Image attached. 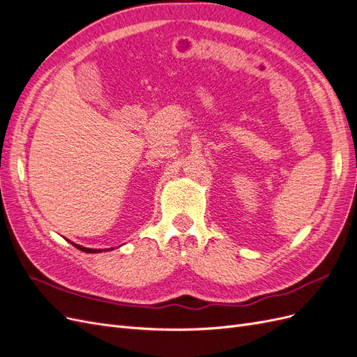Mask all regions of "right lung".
I'll list each match as a JSON object with an SVG mask.
<instances>
[{"label": "right lung", "instance_id": "right-lung-1", "mask_svg": "<svg viewBox=\"0 0 357 357\" xmlns=\"http://www.w3.org/2000/svg\"><path fill=\"white\" fill-rule=\"evenodd\" d=\"M77 249H79V250H83V252H86V254H96V252H102L100 249H90V248H83V246H79V245H75V243H73ZM112 249V248H111ZM111 249H105V250H111Z\"/></svg>", "mask_w": 357, "mask_h": 357}]
</instances>
